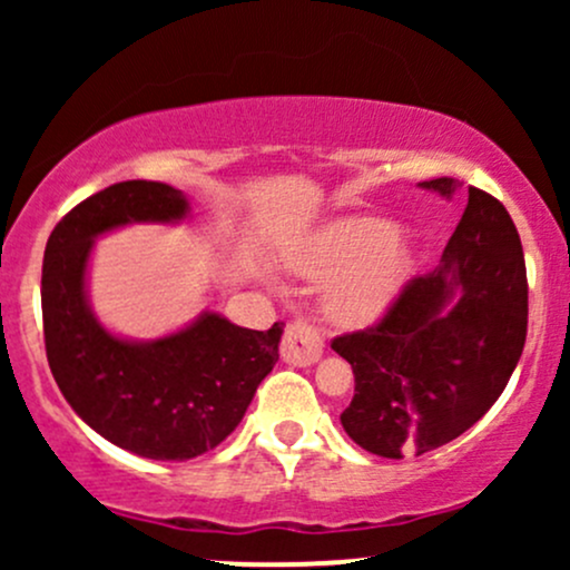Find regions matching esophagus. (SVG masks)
Returning a JSON list of instances; mask_svg holds the SVG:
<instances>
[{
  "label": "esophagus",
  "instance_id": "obj_1",
  "mask_svg": "<svg viewBox=\"0 0 570 570\" xmlns=\"http://www.w3.org/2000/svg\"><path fill=\"white\" fill-rule=\"evenodd\" d=\"M324 353V340L318 335V330L313 324L292 322L286 326L284 340H281V356H284L286 364H294V367H311L322 358Z\"/></svg>",
  "mask_w": 570,
  "mask_h": 570
}]
</instances>
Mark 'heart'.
<instances>
[{"instance_id": "b5f03b06", "label": "heart", "mask_w": 570, "mask_h": 570, "mask_svg": "<svg viewBox=\"0 0 570 570\" xmlns=\"http://www.w3.org/2000/svg\"><path fill=\"white\" fill-rule=\"evenodd\" d=\"M292 267L311 278L345 271L326 292V311L340 324H364L396 297L410 271V252L396 240L391 222L351 217L318 233L294 254Z\"/></svg>"}]
</instances>
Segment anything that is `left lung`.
I'll use <instances>...</instances> for the list:
<instances>
[{
	"label": "left lung",
	"instance_id": "left-lung-1",
	"mask_svg": "<svg viewBox=\"0 0 570 570\" xmlns=\"http://www.w3.org/2000/svg\"><path fill=\"white\" fill-rule=\"evenodd\" d=\"M421 187L453 195L455 179ZM528 335L520 235L501 200L469 187L442 265L415 276L367 330L332 340L351 364L345 434L383 458L423 455L472 429L507 389Z\"/></svg>",
	"mask_w": 570,
	"mask_h": 570
}]
</instances>
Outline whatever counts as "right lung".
<instances>
[{"label":"right lung","mask_w":570,"mask_h":570,"mask_svg":"<svg viewBox=\"0 0 570 570\" xmlns=\"http://www.w3.org/2000/svg\"><path fill=\"white\" fill-rule=\"evenodd\" d=\"M187 198L160 181H120L90 195L56 225L42 263L45 351L71 410L104 440L153 461H189L240 423L278 362L281 322L267 332L206 313L155 343L112 337L85 303L96 235L128 222H174Z\"/></svg>","instance_id":"obj_1"}]
</instances>
